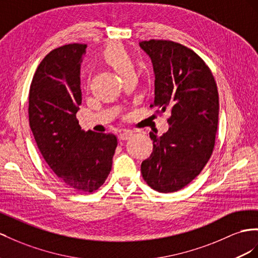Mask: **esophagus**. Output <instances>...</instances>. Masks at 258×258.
<instances>
[{
  "label": "esophagus",
  "mask_w": 258,
  "mask_h": 258,
  "mask_svg": "<svg viewBox=\"0 0 258 258\" xmlns=\"http://www.w3.org/2000/svg\"><path fill=\"white\" fill-rule=\"evenodd\" d=\"M131 135H132V134L128 133V132H123V133L118 134L117 138H118V141H120V142H124V141L128 140V138L131 137Z\"/></svg>",
  "instance_id": "1"
}]
</instances>
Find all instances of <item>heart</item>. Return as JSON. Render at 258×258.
I'll use <instances>...</instances> for the list:
<instances>
[{
	"instance_id": "b5f03b06",
	"label": "heart",
	"mask_w": 258,
	"mask_h": 258,
	"mask_svg": "<svg viewBox=\"0 0 258 258\" xmlns=\"http://www.w3.org/2000/svg\"><path fill=\"white\" fill-rule=\"evenodd\" d=\"M102 60L111 66L122 78L134 73V60L128 50L121 43H112L101 53Z\"/></svg>"
}]
</instances>
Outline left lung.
Masks as SVG:
<instances>
[{"mask_svg":"<svg viewBox=\"0 0 258 258\" xmlns=\"http://www.w3.org/2000/svg\"><path fill=\"white\" fill-rule=\"evenodd\" d=\"M141 47L155 71L157 114L167 110L169 130L151 133L154 149L141 167L143 179L160 193L185 187L202 172L215 148L218 127L217 84L208 65L193 50L171 40L150 39Z\"/></svg>","mask_w":258,"mask_h":258,"instance_id":"obj_1","label":"left lung"}]
</instances>
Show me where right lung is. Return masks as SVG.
<instances>
[{
    "label": "right lung",
    "mask_w": 258,
    "mask_h": 258,
    "mask_svg": "<svg viewBox=\"0 0 258 258\" xmlns=\"http://www.w3.org/2000/svg\"><path fill=\"white\" fill-rule=\"evenodd\" d=\"M86 48L64 44L43 57L30 84L28 114L37 146L51 170L68 187L92 193L107 180L117 142L112 134L85 133L76 118Z\"/></svg>",
    "instance_id": "1"
}]
</instances>
